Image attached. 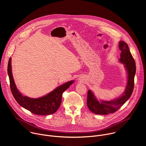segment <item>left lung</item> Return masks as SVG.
Here are the masks:
<instances>
[{"mask_svg": "<svg viewBox=\"0 0 146 146\" xmlns=\"http://www.w3.org/2000/svg\"><path fill=\"white\" fill-rule=\"evenodd\" d=\"M119 48L121 51L119 60L124 65L127 72L128 80L125 90L119 97L109 101H99L94 93L89 90L87 95V106L90 110L95 114L107 115L114 113L129 99L133 92L136 73L135 62L125 42L119 41Z\"/></svg>", "mask_w": 146, "mask_h": 146, "instance_id": "1", "label": "left lung"}]
</instances>
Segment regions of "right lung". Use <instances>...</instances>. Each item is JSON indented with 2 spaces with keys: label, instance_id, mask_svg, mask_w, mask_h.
Instances as JSON below:
<instances>
[{
  "label": "right lung",
  "instance_id": "1",
  "mask_svg": "<svg viewBox=\"0 0 146 146\" xmlns=\"http://www.w3.org/2000/svg\"><path fill=\"white\" fill-rule=\"evenodd\" d=\"M7 73L12 94L18 103L31 113L40 115H50L56 112L60 105L62 94L74 82V80L65 82L43 97L31 98L23 96L15 86L11 71V58L9 60Z\"/></svg>",
  "mask_w": 146,
  "mask_h": 146
}]
</instances>
